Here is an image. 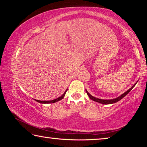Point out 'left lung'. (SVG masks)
<instances>
[{"mask_svg":"<svg viewBox=\"0 0 147 147\" xmlns=\"http://www.w3.org/2000/svg\"><path fill=\"white\" fill-rule=\"evenodd\" d=\"M136 84H137V82L135 84H134V86H132V87H131V88H130V89H129L128 91H126L125 93H124L123 94H122L121 96H119V97L116 98H113V99H109V100H104V99H100V98H96V97H94V96L91 95V94L88 93V91H87V90H86V91L87 94H88V95L89 96V97L90 98V99H91L92 100L97 102L100 103V104H111L115 103V102H118V101H119L120 100H121L122 98H123V97H124V96H125L126 94H127L129 93V92H130L131 90V89H133V88L136 86Z\"/></svg>","mask_w":147,"mask_h":147,"instance_id":"8db88e82","label":"left lung"}]
</instances>
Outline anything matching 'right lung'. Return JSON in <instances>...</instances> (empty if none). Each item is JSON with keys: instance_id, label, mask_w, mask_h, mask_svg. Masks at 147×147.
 Listing matches in <instances>:
<instances>
[{"instance_id": "right-lung-1", "label": "right lung", "mask_w": 147, "mask_h": 147, "mask_svg": "<svg viewBox=\"0 0 147 147\" xmlns=\"http://www.w3.org/2000/svg\"><path fill=\"white\" fill-rule=\"evenodd\" d=\"M67 91V89H66V91H65V93L62 94V95L61 96H59V97H58V98L56 99H54V100H36V101L38 102L39 103H41V104H51V103H54V102H58L59 100H61V99H63V97L65 96V94Z\"/></svg>"}]
</instances>
